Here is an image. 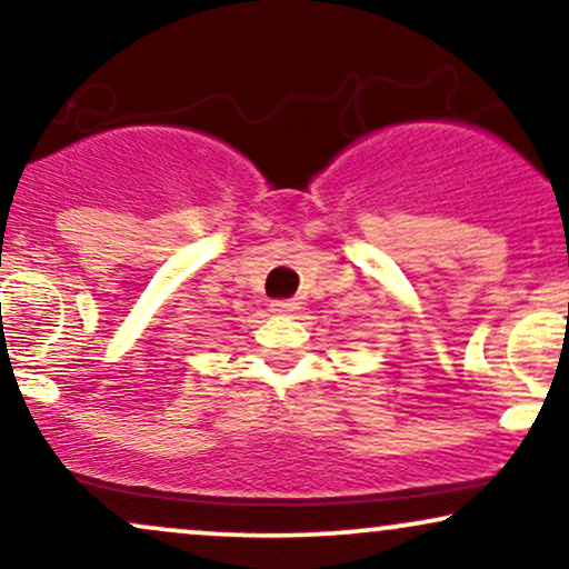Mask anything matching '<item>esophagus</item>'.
I'll return each mask as SVG.
<instances>
[{
    "label": "esophagus",
    "mask_w": 569,
    "mask_h": 569,
    "mask_svg": "<svg viewBox=\"0 0 569 569\" xmlns=\"http://www.w3.org/2000/svg\"><path fill=\"white\" fill-rule=\"evenodd\" d=\"M270 307L276 312H293V310H297V302H293V299H276V302H272Z\"/></svg>",
    "instance_id": "esophagus-1"
}]
</instances>
